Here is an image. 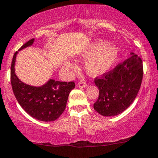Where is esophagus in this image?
Returning <instances> with one entry per match:
<instances>
[{"label":"esophagus","mask_w":158,"mask_h":158,"mask_svg":"<svg viewBox=\"0 0 158 158\" xmlns=\"http://www.w3.org/2000/svg\"><path fill=\"white\" fill-rule=\"evenodd\" d=\"M77 86L79 87V88H86L88 86V84L85 82H79L77 84Z\"/></svg>","instance_id":"34e87169"}]
</instances>
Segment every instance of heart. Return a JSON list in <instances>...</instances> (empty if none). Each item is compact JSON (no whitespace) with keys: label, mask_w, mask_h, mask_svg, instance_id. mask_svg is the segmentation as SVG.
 Masks as SVG:
<instances>
[{"label":"heart","mask_w":158,"mask_h":158,"mask_svg":"<svg viewBox=\"0 0 158 158\" xmlns=\"http://www.w3.org/2000/svg\"><path fill=\"white\" fill-rule=\"evenodd\" d=\"M120 56L119 47L111 46L103 40H98L90 46L85 53V56L89 57L85 64L86 72L92 76L104 74L113 67ZM65 67L73 68V63L66 62Z\"/></svg>","instance_id":"heart-1"}]
</instances>
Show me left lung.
I'll use <instances>...</instances> for the list:
<instances>
[{
    "label": "left lung",
    "mask_w": 158,
    "mask_h": 158,
    "mask_svg": "<svg viewBox=\"0 0 158 158\" xmlns=\"http://www.w3.org/2000/svg\"><path fill=\"white\" fill-rule=\"evenodd\" d=\"M131 56L118 63L102 77L95 79L99 95L94 109L103 116H114L126 110L134 102L141 88L143 78L141 59Z\"/></svg>",
    "instance_id": "8db88e82"
}]
</instances>
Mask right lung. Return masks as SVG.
Here are the masks:
<instances>
[{
  "label": "right lung",
  "mask_w": 158,
  "mask_h": 158,
  "mask_svg": "<svg viewBox=\"0 0 158 158\" xmlns=\"http://www.w3.org/2000/svg\"><path fill=\"white\" fill-rule=\"evenodd\" d=\"M34 39L30 40L19 50L30 47ZM17 51L13 56L10 66V82L13 92L23 109L31 117L52 122L63 114L66 106L69 92L75 88L74 82H60L49 79L42 86H32L21 82L15 74L14 65Z\"/></svg>",
  "instance_id": "add662e5"
}]
</instances>
